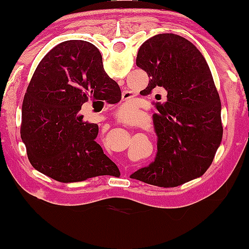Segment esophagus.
<instances>
[{"label":"esophagus","mask_w":249,"mask_h":249,"mask_svg":"<svg viewBox=\"0 0 249 249\" xmlns=\"http://www.w3.org/2000/svg\"><path fill=\"white\" fill-rule=\"evenodd\" d=\"M125 96H127V95H125ZM128 98H130V97H128ZM125 99H127V98H125ZM122 123L125 125H134V121H132V119H123Z\"/></svg>","instance_id":"34e87169"}]
</instances>
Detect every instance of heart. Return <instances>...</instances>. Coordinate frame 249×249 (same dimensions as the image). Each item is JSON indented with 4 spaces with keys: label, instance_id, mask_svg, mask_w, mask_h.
<instances>
[{
    "label": "heart",
    "instance_id": "1",
    "mask_svg": "<svg viewBox=\"0 0 249 249\" xmlns=\"http://www.w3.org/2000/svg\"><path fill=\"white\" fill-rule=\"evenodd\" d=\"M130 110H131V108L128 107H123V108H122L123 113H128V112H130Z\"/></svg>",
    "mask_w": 249,
    "mask_h": 249
}]
</instances>
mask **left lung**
Wrapping results in <instances>:
<instances>
[{"label":"left lung","mask_w":249,"mask_h":249,"mask_svg":"<svg viewBox=\"0 0 249 249\" xmlns=\"http://www.w3.org/2000/svg\"><path fill=\"white\" fill-rule=\"evenodd\" d=\"M137 67L146 71L147 96L166 92L153 115L156 158L130 178L160 187H176L202 176L222 138L221 103L206 59L190 41L159 34L139 48Z\"/></svg>","instance_id":"1"}]
</instances>
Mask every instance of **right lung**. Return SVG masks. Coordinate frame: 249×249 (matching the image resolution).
<instances>
[{"mask_svg":"<svg viewBox=\"0 0 249 249\" xmlns=\"http://www.w3.org/2000/svg\"><path fill=\"white\" fill-rule=\"evenodd\" d=\"M121 98L95 45L79 39L56 45L37 65L22 105L21 138L30 164L61 182L119 173L96 142L98 125L79 111L89 99L115 104Z\"/></svg>","mask_w":249,"mask_h":249,"instance_id":"1","label":"right lung"}]
</instances>
